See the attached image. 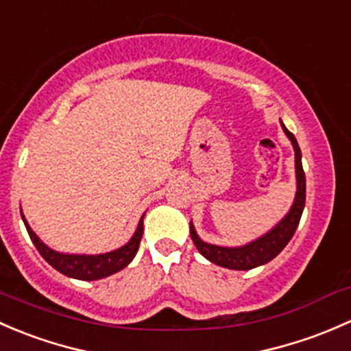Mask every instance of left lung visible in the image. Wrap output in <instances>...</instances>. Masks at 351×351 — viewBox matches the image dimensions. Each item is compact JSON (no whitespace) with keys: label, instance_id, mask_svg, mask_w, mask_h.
<instances>
[{"label":"left lung","instance_id":"left-lung-1","mask_svg":"<svg viewBox=\"0 0 351 351\" xmlns=\"http://www.w3.org/2000/svg\"><path fill=\"white\" fill-rule=\"evenodd\" d=\"M280 126H282L285 136L291 140L295 158V196L291 209L272 230H269L256 240L241 245V247H219V245L208 243V241L201 240L193 221H191L189 231L194 245H196V248L204 258L216 263V265L231 270H250L255 269V267L265 265L267 262L276 258L284 250L285 245L291 241V238L294 237L306 204V176L304 171H302V155L298 145V140L285 128L282 121H280Z\"/></svg>","mask_w":351,"mask_h":351}]
</instances>
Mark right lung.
<instances>
[{"label":"right lung","instance_id":"add662e5","mask_svg":"<svg viewBox=\"0 0 351 351\" xmlns=\"http://www.w3.org/2000/svg\"><path fill=\"white\" fill-rule=\"evenodd\" d=\"M143 216L140 218L138 226H136L135 233H133V237L130 238L128 243H125L123 247L117 248V250L106 252V254L84 255V254H62V252H57L53 250V248H50L49 245L43 243L40 238L35 234V231L30 228L28 221L25 219L23 213H21V219H23L28 234H30L32 241H34L38 254H40L43 258H45V262H49L53 269L59 270L60 274L77 280L104 279V277H110L113 276V274L120 272V270L125 269V267L135 258L136 252H138V245L143 234Z\"/></svg>","mask_w":351,"mask_h":351}]
</instances>
